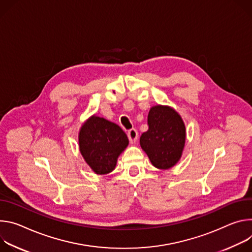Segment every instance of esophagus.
Instances as JSON below:
<instances>
[{
	"instance_id": "esophagus-1",
	"label": "esophagus",
	"mask_w": 252,
	"mask_h": 252,
	"mask_svg": "<svg viewBox=\"0 0 252 252\" xmlns=\"http://www.w3.org/2000/svg\"><path fill=\"white\" fill-rule=\"evenodd\" d=\"M127 135H128V139H129L130 143H135V142L137 141V139H138V132H137L136 129H134V128H133V129H130V130L128 131Z\"/></svg>"
}]
</instances>
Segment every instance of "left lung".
I'll return each mask as SVG.
<instances>
[{
	"label": "left lung",
	"instance_id": "1",
	"mask_svg": "<svg viewBox=\"0 0 252 252\" xmlns=\"http://www.w3.org/2000/svg\"><path fill=\"white\" fill-rule=\"evenodd\" d=\"M148 130L140 137V145L151 163L159 169H169L181 157L185 144V126L177 112L167 106H154L148 114Z\"/></svg>",
	"mask_w": 252,
	"mask_h": 252
}]
</instances>
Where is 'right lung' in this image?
Returning <instances> with one entry per match:
<instances>
[{"label": "right lung", "instance_id": "add662e5", "mask_svg": "<svg viewBox=\"0 0 252 252\" xmlns=\"http://www.w3.org/2000/svg\"><path fill=\"white\" fill-rule=\"evenodd\" d=\"M129 141L117 124L92 116L79 133L81 154L97 174H107L115 168L117 158Z\"/></svg>", "mask_w": 252, "mask_h": 252}]
</instances>
